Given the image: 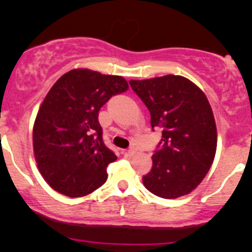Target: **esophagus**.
Instances as JSON below:
<instances>
[{
    "mask_svg": "<svg viewBox=\"0 0 252 252\" xmlns=\"http://www.w3.org/2000/svg\"><path fill=\"white\" fill-rule=\"evenodd\" d=\"M135 152H136V150L134 149V147H130V149H129V150H126V155L128 157H131V156H134V155H135Z\"/></svg>",
    "mask_w": 252,
    "mask_h": 252,
    "instance_id": "esophagus-1",
    "label": "esophagus"
}]
</instances>
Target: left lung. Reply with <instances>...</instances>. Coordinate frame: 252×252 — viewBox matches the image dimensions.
I'll use <instances>...</instances> for the list:
<instances>
[{
  "instance_id": "8db88e82",
  "label": "left lung",
  "mask_w": 252,
  "mask_h": 252,
  "mask_svg": "<svg viewBox=\"0 0 252 252\" xmlns=\"http://www.w3.org/2000/svg\"><path fill=\"white\" fill-rule=\"evenodd\" d=\"M151 114V126L162 129L152 169L142 177L150 192L177 199L196 189L213 163L217 128L204 91L182 75L129 81Z\"/></svg>"
}]
</instances>
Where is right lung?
<instances>
[{
  "label": "right lung",
  "mask_w": 252,
  "mask_h": 252,
  "mask_svg": "<svg viewBox=\"0 0 252 252\" xmlns=\"http://www.w3.org/2000/svg\"><path fill=\"white\" fill-rule=\"evenodd\" d=\"M128 88L123 77L88 68L69 70L53 84L32 128L35 161L53 190L81 197L105 184L117 156L103 144L98 112Z\"/></svg>",
  "instance_id": "obj_1"
}]
</instances>
